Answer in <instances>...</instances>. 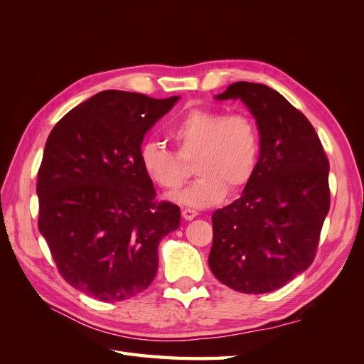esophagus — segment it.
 <instances>
[{
    "label": "esophagus",
    "mask_w": 364,
    "mask_h": 364,
    "mask_svg": "<svg viewBox=\"0 0 364 364\" xmlns=\"http://www.w3.org/2000/svg\"><path fill=\"white\" fill-rule=\"evenodd\" d=\"M182 217H183L185 220H193L194 217H197V211H196V209L183 208V209H182Z\"/></svg>",
    "instance_id": "obj_1"
}]
</instances>
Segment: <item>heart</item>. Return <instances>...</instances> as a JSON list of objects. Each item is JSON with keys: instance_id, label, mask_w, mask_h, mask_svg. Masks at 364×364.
Listing matches in <instances>:
<instances>
[{"instance_id": "1", "label": "heart", "mask_w": 364, "mask_h": 364, "mask_svg": "<svg viewBox=\"0 0 364 364\" xmlns=\"http://www.w3.org/2000/svg\"><path fill=\"white\" fill-rule=\"evenodd\" d=\"M174 153L161 142L146 141L139 164L147 178L161 188L176 191L188 178L185 162L193 159L196 181L173 199L193 208L218 203L228 193H238L258 168L261 138L247 114H223L215 109L193 107L170 126Z\"/></svg>"}]
</instances>
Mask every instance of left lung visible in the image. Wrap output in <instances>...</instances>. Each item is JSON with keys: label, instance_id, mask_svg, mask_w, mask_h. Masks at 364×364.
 I'll return each mask as SVG.
<instances>
[{"label": "left lung", "instance_id": "8db88e82", "mask_svg": "<svg viewBox=\"0 0 364 364\" xmlns=\"http://www.w3.org/2000/svg\"><path fill=\"white\" fill-rule=\"evenodd\" d=\"M240 98L261 135L258 168L240 199L213 214L209 269L229 289H281L314 261L329 211V161L306 117L272 87L237 82L217 100Z\"/></svg>", "mask_w": 364, "mask_h": 364}]
</instances>
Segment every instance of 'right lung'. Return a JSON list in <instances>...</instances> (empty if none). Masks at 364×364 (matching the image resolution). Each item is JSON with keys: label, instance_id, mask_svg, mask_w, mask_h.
<instances>
[{"label": "right lung", "instance_id": "right-lung-1", "mask_svg": "<svg viewBox=\"0 0 364 364\" xmlns=\"http://www.w3.org/2000/svg\"><path fill=\"white\" fill-rule=\"evenodd\" d=\"M178 100L103 91L48 135L38 171V228L62 278L94 299L118 302L146 290L161 240L181 225L179 206L156 200L139 164L146 132Z\"/></svg>", "mask_w": 364, "mask_h": 364}]
</instances>
